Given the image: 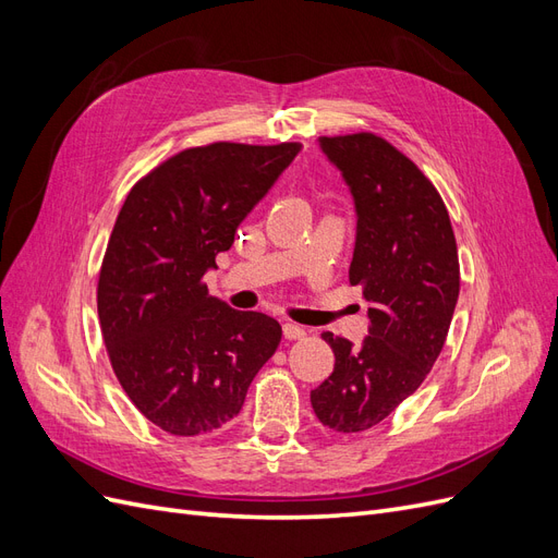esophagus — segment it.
Here are the masks:
<instances>
[{
  "label": "esophagus",
  "instance_id": "obj_1",
  "mask_svg": "<svg viewBox=\"0 0 558 558\" xmlns=\"http://www.w3.org/2000/svg\"><path fill=\"white\" fill-rule=\"evenodd\" d=\"M281 330L286 340H302V337H305V328H300L295 324H283Z\"/></svg>",
  "mask_w": 558,
  "mask_h": 558
}]
</instances>
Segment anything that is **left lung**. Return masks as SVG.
<instances>
[{
  "label": "left lung",
  "instance_id": "8db88e82",
  "mask_svg": "<svg viewBox=\"0 0 558 558\" xmlns=\"http://www.w3.org/2000/svg\"><path fill=\"white\" fill-rule=\"evenodd\" d=\"M356 211L349 281L363 286L367 337L353 347L324 332L332 375L312 391L314 414L335 433L377 426L412 396L447 340L459 300V253L445 202L400 150L375 134L320 137Z\"/></svg>",
  "mask_w": 558,
  "mask_h": 558
}]
</instances>
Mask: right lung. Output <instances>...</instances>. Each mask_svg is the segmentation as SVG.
I'll return each mask as SVG.
<instances>
[{
    "label": "right lung",
    "instance_id": "right-lung-1",
    "mask_svg": "<svg viewBox=\"0 0 558 558\" xmlns=\"http://www.w3.org/2000/svg\"><path fill=\"white\" fill-rule=\"evenodd\" d=\"M300 144L218 142L144 177L116 218L97 286L102 337L123 391L172 435L214 433L240 414L281 326L238 312L202 283Z\"/></svg>",
    "mask_w": 558,
    "mask_h": 558
}]
</instances>
